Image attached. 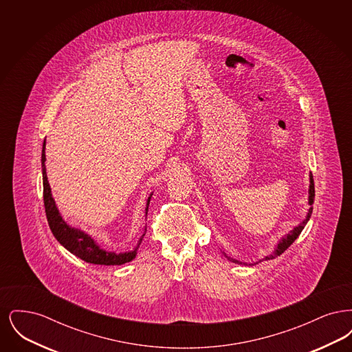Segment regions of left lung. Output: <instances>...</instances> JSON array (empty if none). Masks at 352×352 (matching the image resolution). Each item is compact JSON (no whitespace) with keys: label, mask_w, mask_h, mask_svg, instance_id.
Returning a JSON list of instances; mask_svg holds the SVG:
<instances>
[{"label":"left lung","mask_w":352,"mask_h":352,"mask_svg":"<svg viewBox=\"0 0 352 352\" xmlns=\"http://www.w3.org/2000/svg\"><path fill=\"white\" fill-rule=\"evenodd\" d=\"M309 194H310V197H309V204L310 206H313V203H314V197H316V188H314V179H313V174L310 173V188H309ZM311 212H313V207H310L309 208V212H307V217L306 219L302 221L301 224L298 226V227H296L293 231H290V234H286L284 239L278 243V245H277V248H276V251L273 252V254H269L267 256L264 260H272V258H276L277 256H280V254H283L293 243H294V240L300 236V234L302 232V230H303V227L306 226V223L309 221V219L311 217ZM226 256V254H224ZM226 257H228V256H226ZM228 260H231L232 263H237L239 264V261L237 260H234V258H231V257H228Z\"/></svg>","instance_id":"1"}]
</instances>
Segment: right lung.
<instances>
[{
  "instance_id": "add662e5",
  "label": "right lung",
  "mask_w": 352,
  "mask_h": 352,
  "mask_svg": "<svg viewBox=\"0 0 352 352\" xmlns=\"http://www.w3.org/2000/svg\"><path fill=\"white\" fill-rule=\"evenodd\" d=\"M45 142H43V149H42V174H43V201H45V211H46V218L50 226L51 232L55 236V239L72 254L76 257L82 258L85 263L95 264V265H121L125 263L132 261L135 257L137 248L128 253H113V252H107L101 250L100 247L94 241L91 236L82 232L80 230L69 227L67 223L62 219L55 201L51 197L50 184L47 182V175H46V168H45ZM151 197L148 199L146 204V212L149 207ZM146 234V227L145 232L141 236L140 243L142 241V237ZM138 243V245H140Z\"/></svg>"
}]
</instances>
